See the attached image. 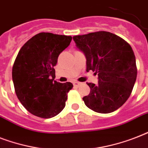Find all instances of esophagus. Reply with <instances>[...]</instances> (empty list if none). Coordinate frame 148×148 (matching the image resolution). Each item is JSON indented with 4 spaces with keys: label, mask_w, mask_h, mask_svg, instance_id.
I'll list each match as a JSON object with an SVG mask.
<instances>
[{
    "label": "esophagus",
    "mask_w": 148,
    "mask_h": 148,
    "mask_svg": "<svg viewBox=\"0 0 148 148\" xmlns=\"http://www.w3.org/2000/svg\"><path fill=\"white\" fill-rule=\"evenodd\" d=\"M73 84H74V87H79V86L81 85V83H80V82H74V83H73Z\"/></svg>",
    "instance_id": "1"
}]
</instances>
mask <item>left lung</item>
I'll list each match as a JSON object with an SVG mask.
<instances>
[{"instance_id": "8db88e82", "label": "left lung", "mask_w": 148, "mask_h": 148, "mask_svg": "<svg viewBox=\"0 0 148 148\" xmlns=\"http://www.w3.org/2000/svg\"><path fill=\"white\" fill-rule=\"evenodd\" d=\"M87 59V71L98 76V84L87 83L90 94L83 97L95 112L108 114L121 108L131 95L138 69L131 45L119 36L97 31L73 37Z\"/></svg>"}]
</instances>
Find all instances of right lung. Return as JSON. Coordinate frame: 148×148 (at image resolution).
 <instances>
[{
  "label": "right lung",
  "instance_id": "obj_1",
  "mask_svg": "<svg viewBox=\"0 0 148 148\" xmlns=\"http://www.w3.org/2000/svg\"><path fill=\"white\" fill-rule=\"evenodd\" d=\"M71 40V36L41 32L23 45L15 59L12 79L16 95L27 110L37 117L51 118L64 108L73 84L53 81V67Z\"/></svg>",
  "mask_w": 148,
  "mask_h": 148
}]
</instances>
